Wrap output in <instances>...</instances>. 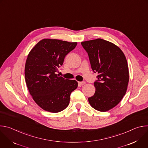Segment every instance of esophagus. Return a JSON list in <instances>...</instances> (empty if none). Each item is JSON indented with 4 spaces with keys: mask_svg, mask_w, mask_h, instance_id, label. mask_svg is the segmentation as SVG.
Here are the masks:
<instances>
[{
    "mask_svg": "<svg viewBox=\"0 0 148 148\" xmlns=\"http://www.w3.org/2000/svg\"><path fill=\"white\" fill-rule=\"evenodd\" d=\"M86 84V82L85 81H81V82H78V84L79 86H83V85H84V84Z\"/></svg>",
    "mask_w": 148,
    "mask_h": 148,
    "instance_id": "esophagus-1",
    "label": "esophagus"
}]
</instances>
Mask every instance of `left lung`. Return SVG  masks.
<instances>
[{"label":"left lung","mask_w":148,"mask_h":148,"mask_svg":"<svg viewBox=\"0 0 148 148\" xmlns=\"http://www.w3.org/2000/svg\"><path fill=\"white\" fill-rule=\"evenodd\" d=\"M87 52L91 69L98 74L95 92L88 98L95 110L106 112L117 105L125 95L129 82L128 62L122 51L101 38L81 43Z\"/></svg>","instance_id":"1"}]
</instances>
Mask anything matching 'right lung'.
Segmentation results:
<instances>
[{"label": "right lung", "mask_w": 148, "mask_h": 148, "mask_svg": "<svg viewBox=\"0 0 148 148\" xmlns=\"http://www.w3.org/2000/svg\"><path fill=\"white\" fill-rule=\"evenodd\" d=\"M77 45V42L45 38L27 56L25 69L27 87L35 102L46 111L56 113L66 109L71 93L78 87L75 80L56 74L66 56Z\"/></svg>", "instance_id": "1"}]
</instances>
